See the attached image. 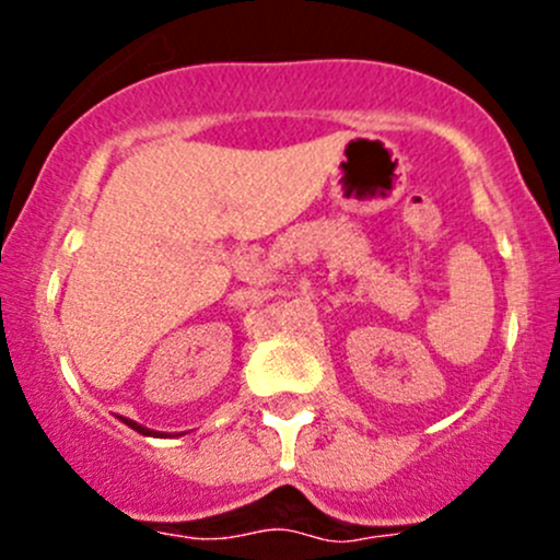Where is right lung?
<instances>
[{"label":"right lung","instance_id":"right-lung-1","mask_svg":"<svg viewBox=\"0 0 560 560\" xmlns=\"http://www.w3.org/2000/svg\"><path fill=\"white\" fill-rule=\"evenodd\" d=\"M124 422H127L129 428H135V431H138V433H143V436H151V433H154V431H149V428L138 425V422H132V420H124ZM154 436H160V433H154Z\"/></svg>","mask_w":560,"mask_h":560}]
</instances>
